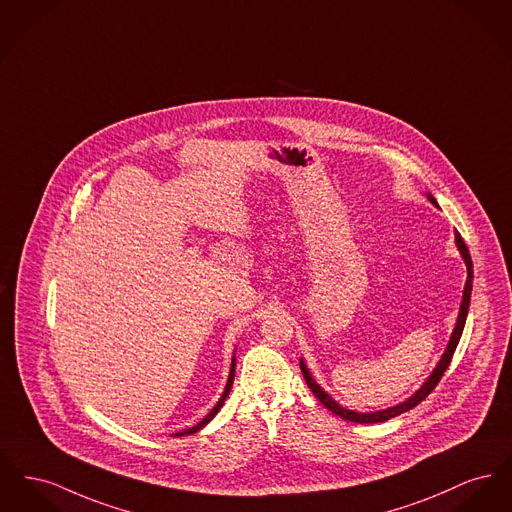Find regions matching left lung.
Masks as SVG:
<instances>
[{
    "mask_svg": "<svg viewBox=\"0 0 512 512\" xmlns=\"http://www.w3.org/2000/svg\"><path fill=\"white\" fill-rule=\"evenodd\" d=\"M427 199H429L435 207H439V205H437V201L433 199V195H429V193H427ZM454 241H456V247H458V251H460V255H462L464 263H466L468 278H466V286H464V294H462V303H460V313H458L456 327H454V331H452L449 346H447L445 354L441 356V360L437 363V367L433 369V373L427 377V381H425V383L421 385L420 389L414 392L408 400H404V402H400V404H396V406H391V408H387V410H379V412H365V414H361V412H354V410H346V408H342V406H340L332 396H329L327 392L323 391V389L315 383V379L311 377L309 369L305 367L303 360H300L301 373H303V379H305L307 387H309L311 392L319 398V402H321L325 408H329V410H331L332 414L340 416L342 420L354 421V423H381V421L391 420V418H396V416H400V414H404V412H408V410L416 408V406L420 404L421 400H425V398H427V394L439 385L441 377L445 375V371H447V367H449V363H451L452 354H454V350H456V346H458V340H460V336H462V331H464L466 317H468V307H470V296H472V280H474L472 257H470V251H468L466 243H464L462 236H460L458 232H454Z\"/></svg>",
    "mask_w": 512,
    "mask_h": 512,
    "instance_id": "8db88e82",
    "label": "left lung"
}]
</instances>
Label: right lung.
<instances>
[{"instance_id": "add662e5", "label": "right lung", "mask_w": 512, "mask_h": 512, "mask_svg": "<svg viewBox=\"0 0 512 512\" xmlns=\"http://www.w3.org/2000/svg\"><path fill=\"white\" fill-rule=\"evenodd\" d=\"M234 373H236V358H232V367H230V377H228V383H226V389L222 392V396H220V400L216 402V406L212 408L211 412L203 418V420L199 421L197 425H193V427H189V429H185V431H180V433H176V437H181V435H189V433H197L199 429H203L209 421L218 414V410L222 408V404H224V400L228 398V394H230V389H232V383H234Z\"/></svg>"}]
</instances>
